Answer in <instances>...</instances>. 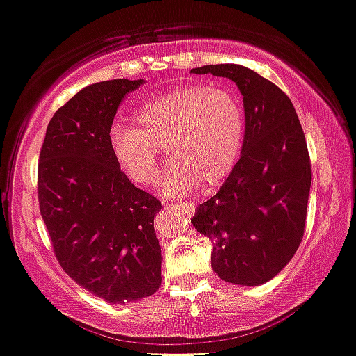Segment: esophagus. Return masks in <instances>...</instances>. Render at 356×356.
<instances>
[{"mask_svg": "<svg viewBox=\"0 0 356 356\" xmlns=\"http://www.w3.org/2000/svg\"><path fill=\"white\" fill-rule=\"evenodd\" d=\"M172 207H177L179 210H182L186 215H189V217L195 215V210H196V204L191 203V201H189V203H172Z\"/></svg>", "mask_w": 356, "mask_h": 356, "instance_id": "34e87169", "label": "esophagus"}]
</instances>
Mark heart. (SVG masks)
Wrapping results in <instances>:
<instances>
[{
  "label": "heart",
  "mask_w": 356,
  "mask_h": 356,
  "mask_svg": "<svg viewBox=\"0 0 356 356\" xmlns=\"http://www.w3.org/2000/svg\"><path fill=\"white\" fill-rule=\"evenodd\" d=\"M136 124L115 122L108 148L122 174L148 184L158 167V146L170 160L156 181L163 196H184L203 181L215 186L238 163L245 141V113L232 92L188 84L156 96L136 111Z\"/></svg>",
  "instance_id": "b5f03b06"
}]
</instances>
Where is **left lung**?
Here are the masks:
<instances>
[{"mask_svg": "<svg viewBox=\"0 0 356 356\" xmlns=\"http://www.w3.org/2000/svg\"><path fill=\"white\" fill-rule=\"evenodd\" d=\"M236 82L245 106L241 156L193 225L211 243V268L225 282L260 286L296 253L305 232L312 167L293 103L270 81L236 63L204 65Z\"/></svg>", "mask_w": 356, "mask_h": 356, "instance_id": "left-lung-1", "label": "left lung"}]
</instances>
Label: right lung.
I'll return each instance as SVG.
<instances>
[{"label":"right lung","instance_id":"obj_1","mask_svg":"<svg viewBox=\"0 0 356 356\" xmlns=\"http://www.w3.org/2000/svg\"><path fill=\"white\" fill-rule=\"evenodd\" d=\"M129 79L86 86L49 120L39 155L38 196L63 270L108 303H131L161 284L155 215L161 203L118 168L108 131Z\"/></svg>","mask_w":356,"mask_h":356}]
</instances>
